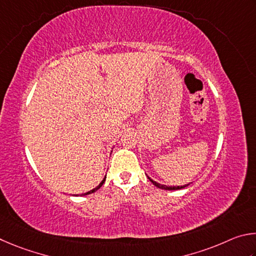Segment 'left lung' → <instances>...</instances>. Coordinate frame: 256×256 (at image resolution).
<instances>
[{
    "label": "left lung",
    "mask_w": 256,
    "mask_h": 256,
    "mask_svg": "<svg viewBox=\"0 0 256 256\" xmlns=\"http://www.w3.org/2000/svg\"><path fill=\"white\" fill-rule=\"evenodd\" d=\"M150 178V181L153 183V184L155 186H158V188H160V189H163V190H180V189H183V188H186V186H188L190 184H186V186H163V184H160V183H158V182H155V181H153L150 178Z\"/></svg>",
    "instance_id": "obj_1"
}]
</instances>
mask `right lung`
Wrapping results in <instances>:
<instances>
[{"label":"right lung","mask_w":256,"mask_h":256,"mask_svg":"<svg viewBox=\"0 0 256 256\" xmlns=\"http://www.w3.org/2000/svg\"><path fill=\"white\" fill-rule=\"evenodd\" d=\"M104 181H106V178H103V180L101 181V183H100V184H98L96 188H94V189L93 190H91V191H88V192H85V194H83L82 196H86V194H93V192H96V190H98V189H100V188L102 186V184H103V183H104Z\"/></svg>","instance_id":"obj_1"}]
</instances>
